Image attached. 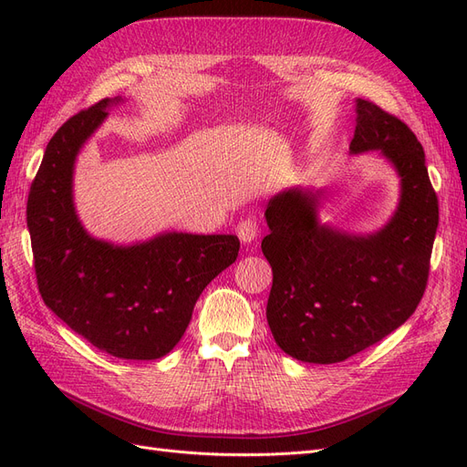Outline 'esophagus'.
<instances>
[{
	"instance_id": "34e87169",
	"label": "esophagus",
	"mask_w": 467,
	"mask_h": 467,
	"mask_svg": "<svg viewBox=\"0 0 467 467\" xmlns=\"http://www.w3.org/2000/svg\"><path fill=\"white\" fill-rule=\"evenodd\" d=\"M235 232H237V237L242 239V244L247 245L251 242H255V237L259 235V225L253 218H245L237 223Z\"/></svg>"
}]
</instances>
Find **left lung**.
<instances>
[{"label": "left lung", "mask_w": 467, "mask_h": 467, "mask_svg": "<svg viewBox=\"0 0 467 467\" xmlns=\"http://www.w3.org/2000/svg\"><path fill=\"white\" fill-rule=\"evenodd\" d=\"M348 150L379 151L400 177V204L384 228L355 235L321 223V191L300 187L275 194L265 210L266 321L276 345L302 362H343L381 341L413 316L429 280L438 199L417 136L357 99Z\"/></svg>", "instance_id": "left-lung-1"}]
</instances>
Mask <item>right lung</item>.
<instances>
[{
  "mask_svg": "<svg viewBox=\"0 0 467 467\" xmlns=\"http://www.w3.org/2000/svg\"><path fill=\"white\" fill-rule=\"evenodd\" d=\"M120 97L103 99L60 126L26 202L42 300L69 329L124 360L165 357L189 327L202 290L235 263L237 235L165 232L115 245L83 228L74 206L78 153Z\"/></svg>",
  "mask_w": 467,
  "mask_h": 467,
  "instance_id": "1",
  "label": "right lung"
}]
</instances>
